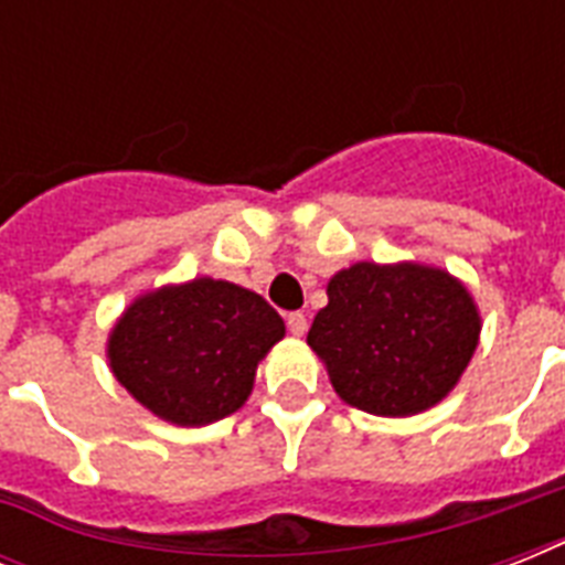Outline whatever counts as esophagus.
Returning a JSON list of instances; mask_svg holds the SVG:
<instances>
[{
    "label": "esophagus",
    "instance_id": "1",
    "mask_svg": "<svg viewBox=\"0 0 565 565\" xmlns=\"http://www.w3.org/2000/svg\"><path fill=\"white\" fill-rule=\"evenodd\" d=\"M287 328H290V334L301 337L308 331V317L301 310H292V313H287Z\"/></svg>",
    "mask_w": 565,
    "mask_h": 565
}]
</instances>
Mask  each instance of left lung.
<instances>
[{"label": "left lung", "mask_w": 565, "mask_h": 565, "mask_svg": "<svg viewBox=\"0 0 565 565\" xmlns=\"http://www.w3.org/2000/svg\"><path fill=\"white\" fill-rule=\"evenodd\" d=\"M481 334L472 296L443 269L354 264L328 284L308 345L343 402L375 416L428 411L463 375Z\"/></svg>", "instance_id": "8db88e82"}]
</instances>
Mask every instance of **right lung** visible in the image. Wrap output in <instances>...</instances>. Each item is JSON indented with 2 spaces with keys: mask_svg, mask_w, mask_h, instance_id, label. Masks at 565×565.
<instances>
[{
  "mask_svg": "<svg viewBox=\"0 0 565 565\" xmlns=\"http://www.w3.org/2000/svg\"><path fill=\"white\" fill-rule=\"evenodd\" d=\"M284 337L264 296L195 278L137 299L108 343L110 370L137 402L175 425H211L252 393L257 361Z\"/></svg>",
  "mask_w": 565,
  "mask_h": 565,
  "instance_id": "obj_1",
  "label": "right lung"
}]
</instances>
